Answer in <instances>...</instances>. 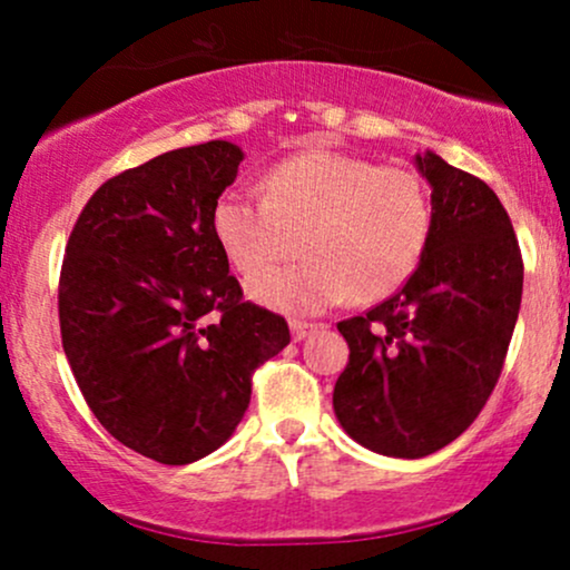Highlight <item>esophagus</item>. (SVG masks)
<instances>
[{
	"mask_svg": "<svg viewBox=\"0 0 570 570\" xmlns=\"http://www.w3.org/2000/svg\"><path fill=\"white\" fill-rule=\"evenodd\" d=\"M289 330H292V340H294V343H299V340H305L307 335H311V332H316V330H318V324L292 322V324H289Z\"/></svg>",
	"mask_w": 570,
	"mask_h": 570,
	"instance_id": "esophagus-1",
	"label": "esophagus"
}]
</instances>
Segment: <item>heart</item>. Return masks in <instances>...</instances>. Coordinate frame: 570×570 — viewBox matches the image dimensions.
I'll list each match as a JSON object with an SVG mask.
<instances>
[{
  "label": "heart",
  "mask_w": 570,
  "mask_h": 570,
  "mask_svg": "<svg viewBox=\"0 0 570 570\" xmlns=\"http://www.w3.org/2000/svg\"><path fill=\"white\" fill-rule=\"evenodd\" d=\"M212 225L244 276L293 256L299 239L306 263L252 278L248 294L281 313H322L348 294L375 303L407 284L429 244L431 198L410 168L307 149L267 174L265 195L225 189Z\"/></svg>",
  "instance_id": "obj_1"
}]
</instances>
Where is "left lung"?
<instances>
[{
  "instance_id": "1",
  "label": "left lung",
  "mask_w": 570,
  "mask_h": 570,
  "mask_svg": "<svg viewBox=\"0 0 570 570\" xmlns=\"http://www.w3.org/2000/svg\"><path fill=\"white\" fill-rule=\"evenodd\" d=\"M431 187L421 265L394 297L340 322L351 356L335 415L353 442L423 458L463 434L499 383L522 299V257L499 195L440 155L417 153Z\"/></svg>"
}]
</instances>
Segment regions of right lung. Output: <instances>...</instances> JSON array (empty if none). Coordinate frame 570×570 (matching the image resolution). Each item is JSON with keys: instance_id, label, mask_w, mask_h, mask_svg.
I'll list each match as a JSON object with an SVG mask.
<instances>
[{"instance_id": "right-lung-1", "label": "right lung", "mask_w": 570, "mask_h": 570, "mask_svg": "<svg viewBox=\"0 0 570 570\" xmlns=\"http://www.w3.org/2000/svg\"><path fill=\"white\" fill-rule=\"evenodd\" d=\"M244 149H171L104 181L69 235L58 286L63 353L104 429L168 466L233 436L252 372L289 345L276 313L244 303L212 214Z\"/></svg>"}]
</instances>
